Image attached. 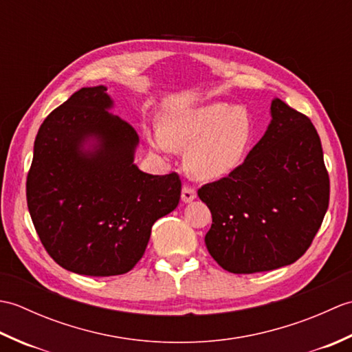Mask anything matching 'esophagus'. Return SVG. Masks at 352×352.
<instances>
[{"label": "esophagus", "instance_id": "1", "mask_svg": "<svg viewBox=\"0 0 352 352\" xmlns=\"http://www.w3.org/2000/svg\"><path fill=\"white\" fill-rule=\"evenodd\" d=\"M195 198H197V190L188 184L183 186V190H182L183 203H190V201H193Z\"/></svg>", "mask_w": 352, "mask_h": 352}]
</instances>
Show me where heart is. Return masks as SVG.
I'll use <instances>...</instances> for the list:
<instances>
[{
	"label": "heart",
	"instance_id": "heart-1",
	"mask_svg": "<svg viewBox=\"0 0 352 352\" xmlns=\"http://www.w3.org/2000/svg\"><path fill=\"white\" fill-rule=\"evenodd\" d=\"M254 140L250 113L227 102L170 110L162 118L153 145L160 151L188 149L184 166L201 182H214L241 166Z\"/></svg>",
	"mask_w": 352,
	"mask_h": 352
}]
</instances>
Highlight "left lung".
<instances>
[{
  "label": "left lung",
  "mask_w": 352,
  "mask_h": 352,
  "mask_svg": "<svg viewBox=\"0 0 352 352\" xmlns=\"http://www.w3.org/2000/svg\"><path fill=\"white\" fill-rule=\"evenodd\" d=\"M272 121L233 174L198 189L212 212L206 246L221 267L254 274L309 250L330 201V178L310 119L275 98Z\"/></svg>",
  "instance_id": "1"
}]
</instances>
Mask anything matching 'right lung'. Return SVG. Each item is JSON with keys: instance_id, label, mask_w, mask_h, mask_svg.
Segmentation results:
<instances>
[{"instance_id": "obj_1", "label": "right lung", "mask_w": 352, "mask_h": 352, "mask_svg": "<svg viewBox=\"0 0 352 352\" xmlns=\"http://www.w3.org/2000/svg\"><path fill=\"white\" fill-rule=\"evenodd\" d=\"M106 91L80 89L45 118L27 175L28 212L43 248L57 265L91 276L131 271L154 222L182 195L177 172L151 175L133 163L139 136L109 113Z\"/></svg>"}]
</instances>
